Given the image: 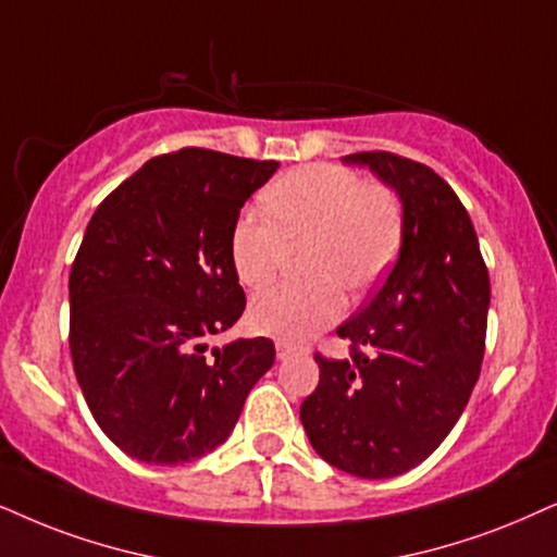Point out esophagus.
<instances>
[{
  "instance_id": "obj_1",
  "label": "esophagus",
  "mask_w": 557,
  "mask_h": 557,
  "mask_svg": "<svg viewBox=\"0 0 557 557\" xmlns=\"http://www.w3.org/2000/svg\"><path fill=\"white\" fill-rule=\"evenodd\" d=\"M274 347H277V360H287V357H293L295 351L300 349V347H295V344H290V342H277V344H274Z\"/></svg>"
}]
</instances>
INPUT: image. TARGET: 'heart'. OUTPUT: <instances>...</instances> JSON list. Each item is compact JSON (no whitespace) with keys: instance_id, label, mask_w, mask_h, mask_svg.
I'll use <instances>...</instances> for the list:
<instances>
[{"instance_id":"1","label":"heart","mask_w":557,"mask_h":557,"mask_svg":"<svg viewBox=\"0 0 557 557\" xmlns=\"http://www.w3.org/2000/svg\"><path fill=\"white\" fill-rule=\"evenodd\" d=\"M262 213H244L231 236V259L246 287H264L293 249L311 246V285H277L251 306V326L280 342H302L344 313V293L364 295L383 277L400 242V202L385 185H362L339 164L285 174L264 193Z\"/></svg>"}]
</instances>
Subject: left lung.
<instances>
[{
	"mask_svg": "<svg viewBox=\"0 0 557 557\" xmlns=\"http://www.w3.org/2000/svg\"><path fill=\"white\" fill-rule=\"evenodd\" d=\"M370 166L404 206L400 251L388 277L336 334L347 360L315 355L319 388L300 421L329 466L393 478L424 462L466 411L481 375L491 283L460 197L434 169L388 151Z\"/></svg>",
	"mask_w": 557,
	"mask_h": 557,
	"instance_id": "obj_1",
	"label": "left lung"
}]
</instances>
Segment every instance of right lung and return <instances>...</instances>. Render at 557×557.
<instances>
[{"label": "right lung", "instance_id": "1", "mask_svg": "<svg viewBox=\"0 0 557 557\" xmlns=\"http://www.w3.org/2000/svg\"><path fill=\"white\" fill-rule=\"evenodd\" d=\"M277 161L180 149L153 157L100 202L69 274V347L91 417L151 466L228 440L272 368V339L208 351L246 308L231 259L244 202Z\"/></svg>", "mask_w": 557, "mask_h": 557}]
</instances>
